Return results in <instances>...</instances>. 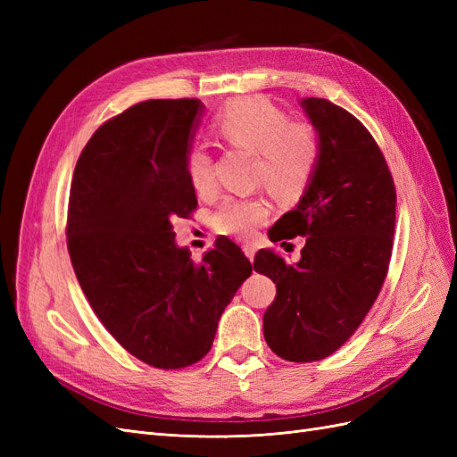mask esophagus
I'll return each mask as SVG.
<instances>
[{"label": "esophagus", "mask_w": 457, "mask_h": 457, "mask_svg": "<svg viewBox=\"0 0 457 457\" xmlns=\"http://www.w3.org/2000/svg\"><path fill=\"white\" fill-rule=\"evenodd\" d=\"M255 245L253 244H244V253H245V257L250 259V261H253V257H255Z\"/></svg>", "instance_id": "1"}]
</instances>
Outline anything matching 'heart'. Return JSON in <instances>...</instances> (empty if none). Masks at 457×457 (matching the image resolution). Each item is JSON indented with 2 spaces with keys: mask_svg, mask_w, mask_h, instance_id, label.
I'll return each instance as SVG.
<instances>
[{
  "mask_svg": "<svg viewBox=\"0 0 457 457\" xmlns=\"http://www.w3.org/2000/svg\"><path fill=\"white\" fill-rule=\"evenodd\" d=\"M215 135L230 148L255 152V177L274 198L292 200L311 181L318 162V137L307 121L287 120L284 110L261 96L232 101L213 120ZM188 181L198 195L215 185L213 158L204 146L187 152ZM269 215L257 198H228L213 217L215 230L237 238H250Z\"/></svg>",
  "mask_w": 457,
  "mask_h": 457,
  "instance_id": "b5f03b06",
  "label": "heart"
}]
</instances>
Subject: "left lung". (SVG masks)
<instances>
[{"label":"left lung","mask_w":457,"mask_h":457,"mask_svg":"<svg viewBox=\"0 0 457 457\" xmlns=\"http://www.w3.org/2000/svg\"><path fill=\"white\" fill-rule=\"evenodd\" d=\"M301 106L320 152L305 195L269 237L307 242L295 265L261 250L253 269L276 284L262 316L270 351L289 362H314L354 334L381 292L393 252L396 190L378 143L351 112L316 96Z\"/></svg>","instance_id":"obj_1"}]
</instances>
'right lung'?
Here are the masks:
<instances>
[{"mask_svg": "<svg viewBox=\"0 0 457 457\" xmlns=\"http://www.w3.org/2000/svg\"><path fill=\"white\" fill-rule=\"evenodd\" d=\"M198 99H152L93 133L78 158L66 244L91 309L145 364L179 370L210 353L219 318L252 274L228 238L202 262L175 244L173 220L196 210L185 160Z\"/></svg>", "mask_w": 457, "mask_h": 457, "instance_id": "right-lung-1", "label": "right lung"}]
</instances>
